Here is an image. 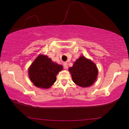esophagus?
I'll return each mask as SVG.
<instances>
[{
    "label": "esophagus",
    "mask_w": 129,
    "mask_h": 129,
    "mask_svg": "<svg viewBox=\"0 0 129 129\" xmlns=\"http://www.w3.org/2000/svg\"><path fill=\"white\" fill-rule=\"evenodd\" d=\"M63 66H64L65 69H68V64H67V62H64V64H63Z\"/></svg>",
    "instance_id": "esophagus-1"
}]
</instances>
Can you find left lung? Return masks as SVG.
Listing matches in <instances>:
<instances>
[{
    "label": "left lung",
    "instance_id": "8db88e82",
    "mask_svg": "<svg viewBox=\"0 0 129 129\" xmlns=\"http://www.w3.org/2000/svg\"><path fill=\"white\" fill-rule=\"evenodd\" d=\"M72 80L77 85L82 87L91 86L98 76V70L93 61L81 55L69 68Z\"/></svg>",
    "mask_w": 129,
    "mask_h": 129
}]
</instances>
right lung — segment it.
Segmentation results:
<instances>
[{
	"instance_id": "right-lung-1",
	"label": "right lung",
	"mask_w": 129,
	"mask_h": 129,
	"mask_svg": "<svg viewBox=\"0 0 129 129\" xmlns=\"http://www.w3.org/2000/svg\"><path fill=\"white\" fill-rule=\"evenodd\" d=\"M62 70V65L54 62L47 55L40 54L29 68V77L36 87L49 89L56 81L58 73Z\"/></svg>"
}]
</instances>
